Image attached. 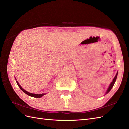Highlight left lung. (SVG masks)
<instances>
[{
	"label": "left lung",
	"instance_id": "1",
	"mask_svg": "<svg viewBox=\"0 0 129 129\" xmlns=\"http://www.w3.org/2000/svg\"><path fill=\"white\" fill-rule=\"evenodd\" d=\"M117 75H118V72L117 73L115 77H114V80H112V81L111 82V83H110V85H109V88H108V90H107V92H106V94H107V93H108L109 91H110L111 90V89H112V88L113 87V86H114V84H115V81H116V80L117 76Z\"/></svg>",
	"mask_w": 129,
	"mask_h": 129
}]
</instances>
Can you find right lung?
I'll use <instances>...</instances> for the list:
<instances>
[{
    "label": "right lung",
    "mask_w": 129,
    "mask_h": 129,
    "mask_svg": "<svg viewBox=\"0 0 129 129\" xmlns=\"http://www.w3.org/2000/svg\"><path fill=\"white\" fill-rule=\"evenodd\" d=\"M16 82H17V84L18 85V86L19 87V88H20V89L21 90H22L23 92H25V93H26V94H27V95H28V96H31V97H37V98H39V97H42V96H44V95H45V93H42V94H34V93H30V92H27V91L25 90L20 86V84H19V83L18 82V81H16Z\"/></svg>",
    "instance_id": "obj_1"
}]
</instances>
